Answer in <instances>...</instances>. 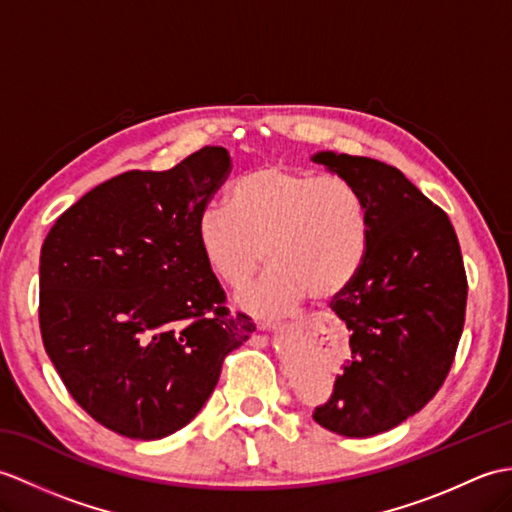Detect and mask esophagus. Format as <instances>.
<instances>
[{
  "label": "esophagus",
  "mask_w": 512,
  "mask_h": 512,
  "mask_svg": "<svg viewBox=\"0 0 512 512\" xmlns=\"http://www.w3.org/2000/svg\"><path fill=\"white\" fill-rule=\"evenodd\" d=\"M264 330H281V328H288V325H281V323H262Z\"/></svg>",
  "instance_id": "1"
}]
</instances>
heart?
<instances>
[{
  "label": "heart",
  "mask_w": 512,
  "mask_h": 512,
  "mask_svg": "<svg viewBox=\"0 0 512 512\" xmlns=\"http://www.w3.org/2000/svg\"><path fill=\"white\" fill-rule=\"evenodd\" d=\"M195 233L204 262L231 288L257 273L264 250L270 268L239 306L281 314L306 297L330 301L352 284L367 255L369 211L341 176L264 165L233 184L228 206H206Z\"/></svg>",
  "instance_id": "1"
}]
</instances>
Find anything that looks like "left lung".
<instances>
[{"mask_svg":"<svg viewBox=\"0 0 512 512\" xmlns=\"http://www.w3.org/2000/svg\"><path fill=\"white\" fill-rule=\"evenodd\" d=\"M312 160L354 182L369 211L365 262L330 303L352 332V354L312 418L339 436L369 438L438 394L458 350L469 286L449 215L405 173L334 151Z\"/></svg>","mask_w":512,"mask_h":512,"instance_id":"8db88e82","label":"left lung"}]
</instances>
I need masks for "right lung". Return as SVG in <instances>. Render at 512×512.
Returning a JSON list of instances; mask_svg holds the SVG:
<instances>
[{
    "label": "right lung",
    "instance_id": "right-lung-1",
    "mask_svg": "<svg viewBox=\"0 0 512 512\" xmlns=\"http://www.w3.org/2000/svg\"><path fill=\"white\" fill-rule=\"evenodd\" d=\"M231 156L202 147L167 171H127L65 211L41 246L43 347L103 427L160 440L189 424L226 354L255 332L231 314L198 244V217Z\"/></svg>",
    "mask_w": 512,
    "mask_h": 512
}]
</instances>
